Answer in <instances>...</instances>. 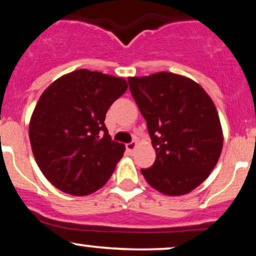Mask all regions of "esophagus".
Here are the masks:
<instances>
[{"label": "esophagus", "mask_w": 256, "mask_h": 256, "mask_svg": "<svg viewBox=\"0 0 256 256\" xmlns=\"http://www.w3.org/2000/svg\"><path fill=\"white\" fill-rule=\"evenodd\" d=\"M136 146H137V143L136 142H130V143H126V144H125L126 150L130 152V154H132V152H134V149H136Z\"/></svg>", "instance_id": "1"}]
</instances>
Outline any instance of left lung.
Wrapping results in <instances>:
<instances>
[{
    "label": "left lung",
    "mask_w": 256,
    "mask_h": 256,
    "mask_svg": "<svg viewBox=\"0 0 256 256\" xmlns=\"http://www.w3.org/2000/svg\"><path fill=\"white\" fill-rule=\"evenodd\" d=\"M128 82L156 152L152 166L140 173L165 195L190 192L210 176L222 152L224 138L212 98L198 83L174 73Z\"/></svg>",
    "instance_id": "8db88e82"
}]
</instances>
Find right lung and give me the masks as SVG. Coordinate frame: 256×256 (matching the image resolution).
<instances>
[{
	"label": "right lung",
	"instance_id": "obj_1",
	"mask_svg": "<svg viewBox=\"0 0 256 256\" xmlns=\"http://www.w3.org/2000/svg\"><path fill=\"white\" fill-rule=\"evenodd\" d=\"M128 90L125 79L77 70L42 94L28 136L36 162L61 192L84 196L107 183L125 146L112 140L106 113Z\"/></svg>",
	"mask_w": 256,
	"mask_h": 256
}]
</instances>
